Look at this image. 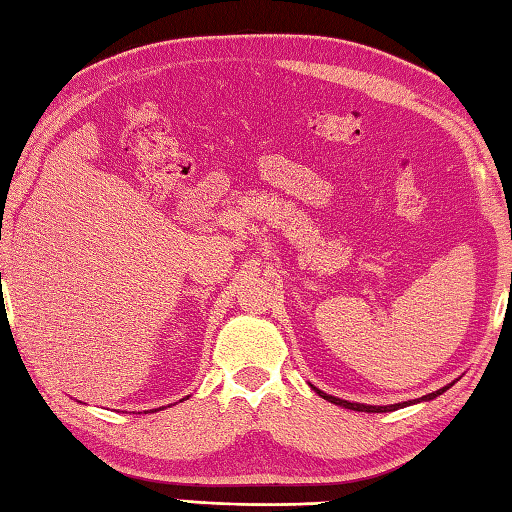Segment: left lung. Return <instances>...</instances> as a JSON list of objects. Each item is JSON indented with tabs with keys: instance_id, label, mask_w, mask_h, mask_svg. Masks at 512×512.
Returning <instances> with one entry per match:
<instances>
[{
	"instance_id": "1",
	"label": "left lung",
	"mask_w": 512,
	"mask_h": 512,
	"mask_svg": "<svg viewBox=\"0 0 512 512\" xmlns=\"http://www.w3.org/2000/svg\"><path fill=\"white\" fill-rule=\"evenodd\" d=\"M314 390H316V388H314ZM446 390H448V385H446V388L437 390V392H430L428 397H423V401H426V399H435L437 394L446 392ZM316 392H318V397H323V399H327L330 403H336V406L356 410V412H392V410H399V408H403V406H410V401H406V403H394V406H363V403H350V401L336 399V397H332V394H325V392H321V390H316Z\"/></svg>"
}]
</instances>
